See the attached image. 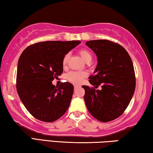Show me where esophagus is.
<instances>
[{"mask_svg":"<svg viewBox=\"0 0 153 153\" xmlns=\"http://www.w3.org/2000/svg\"><path fill=\"white\" fill-rule=\"evenodd\" d=\"M78 87H80V85H78V84H74L75 88H77Z\"/></svg>","mask_w":153,"mask_h":153,"instance_id":"esophagus-1","label":"esophagus"}]
</instances>
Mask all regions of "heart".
I'll list each match as a JSON object with an SVG mask.
<instances>
[{"label": "heart", "instance_id": "1", "mask_svg": "<svg viewBox=\"0 0 153 153\" xmlns=\"http://www.w3.org/2000/svg\"><path fill=\"white\" fill-rule=\"evenodd\" d=\"M79 54L80 55L81 58L85 61L86 62H91L92 60V54L90 51H88V50L86 49H81L79 51ZM69 55L66 54L64 56L63 60H62V65L63 66H65L67 65V61L69 60ZM86 73L83 71H70L67 74V79L68 80L74 83H80L84 77L86 76Z\"/></svg>", "mask_w": 153, "mask_h": 153}]
</instances>
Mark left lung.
<instances>
[{
    "instance_id": "obj_1",
    "label": "left lung",
    "mask_w": 153,
    "mask_h": 153,
    "mask_svg": "<svg viewBox=\"0 0 153 153\" xmlns=\"http://www.w3.org/2000/svg\"><path fill=\"white\" fill-rule=\"evenodd\" d=\"M96 54L97 67L89 77L95 90L84 85V100L89 113L97 120L107 122L119 117L131 102L135 90L133 62L126 50L107 40L87 41Z\"/></svg>"
}]
</instances>
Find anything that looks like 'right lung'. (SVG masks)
<instances>
[{
  "label": "right lung",
  "instance_id": "1",
  "mask_svg": "<svg viewBox=\"0 0 153 153\" xmlns=\"http://www.w3.org/2000/svg\"><path fill=\"white\" fill-rule=\"evenodd\" d=\"M81 42L46 41L30 45L18 62L16 88L22 104L31 115L53 122L65 113L71 101L74 86L52 84L63 71L64 56Z\"/></svg>",
  "mask_w": 153,
  "mask_h": 153
}]
</instances>
